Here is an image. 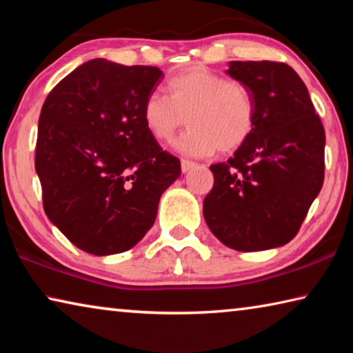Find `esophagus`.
<instances>
[{
  "mask_svg": "<svg viewBox=\"0 0 353 353\" xmlns=\"http://www.w3.org/2000/svg\"><path fill=\"white\" fill-rule=\"evenodd\" d=\"M181 166H182V171H183V172H188L191 168H194L196 163L193 162V160L182 159V160H181Z\"/></svg>",
  "mask_w": 353,
  "mask_h": 353,
  "instance_id": "1",
  "label": "esophagus"
}]
</instances>
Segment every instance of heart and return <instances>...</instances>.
<instances>
[{
    "mask_svg": "<svg viewBox=\"0 0 353 353\" xmlns=\"http://www.w3.org/2000/svg\"><path fill=\"white\" fill-rule=\"evenodd\" d=\"M165 90L168 97L148 94L141 118L155 140L171 141L187 117L190 129L174 143L182 154L205 157L216 149L234 152L254 134L256 104L243 82L194 65L172 76Z\"/></svg>",
    "mask_w": 353,
    "mask_h": 353,
    "instance_id": "obj_1",
    "label": "heart"
}]
</instances>
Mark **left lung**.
I'll return each instance as SVG.
<instances>
[{
	"label": "left lung",
	"mask_w": 353,
	"mask_h": 353,
	"mask_svg": "<svg viewBox=\"0 0 353 353\" xmlns=\"http://www.w3.org/2000/svg\"><path fill=\"white\" fill-rule=\"evenodd\" d=\"M227 73L252 92L256 123L234 157L210 166L205 223L221 243L241 252L283 246L324 183L325 130L290 65L234 61Z\"/></svg>",
	"instance_id": "obj_1"
}]
</instances>
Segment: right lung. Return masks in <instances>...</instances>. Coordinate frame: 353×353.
<instances>
[{
  "instance_id": "1",
  "label": "right lung",
  "mask_w": 353,
  "mask_h": 353,
  "mask_svg": "<svg viewBox=\"0 0 353 353\" xmlns=\"http://www.w3.org/2000/svg\"><path fill=\"white\" fill-rule=\"evenodd\" d=\"M162 70L82 63L41 107L35 171L46 216L83 252L129 250L151 229L181 160L148 132L141 105Z\"/></svg>"
}]
</instances>
